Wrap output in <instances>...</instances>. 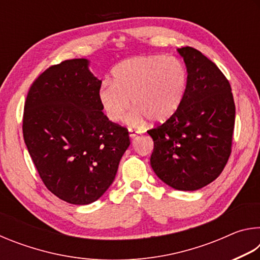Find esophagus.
<instances>
[{"label": "esophagus", "mask_w": 260, "mask_h": 260, "mask_svg": "<svg viewBox=\"0 0 260 260\" xmlns=\"http://www.w3.org/2000/svg\"><path fill=\"white\" fill-rule=\"evenodd\" d=\"M128 132H129V138H131V139H134L135 136L139 134V132H138V131L132 129V128H128Z\"/></svg>", "instance_id": "34e87169"}]
</instances>
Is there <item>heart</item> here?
Segmentation results:
<instances>
[{
    "label": "heart",
    "mask_w": 260,
    "mask_h": 260,
    "mask_svg": "<svg viewBox=\"0 0 260 260\" xmlns=\"http://www.w3.org/2000/svg\"><path fill=\"white\" fill-rule=\"evenodd\" d=\"M188 86V72L183 63L165 55L138 56L122 60L113 68L111 82L99 90V102L105 117L119 122L131 109L134 121L149 118L165 122L181 108Z\"/></svg>",
    "instance_id": "1"
}]
</instances>
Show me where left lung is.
<instances>
[{"instance_id": "8db88e82", "label": "left lung", "mask_w": 260, "mask_h": 260, "mask_svg": "<svg viewBox=\"0 0 260 260\" xmlns=\"http://www.w3.org/2000/svg\"><path fill=\"white\" fill-rule=\"evenodd\" d=\"M188 72L181 108L149 129L150 164L162 182L192 191L217 179L232 151L235 104L230 82L213 61L191 47L178 49Z\"/></svg>"}]
</instances>
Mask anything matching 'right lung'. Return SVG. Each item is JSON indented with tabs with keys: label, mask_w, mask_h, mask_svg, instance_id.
Listing matches in <instances>:
<instances>
[{
	"label": "right lung",
	"mask_w": 260,
	"mask_h": 260,
	"mask_svg": "<svg viewBox=\"0 0 260 260\" xmlns=\"http://www.w3.org/2000/svg\"><path fill=\"white\" fill-rule=\"evenodd\" d=\"M101 85L89 60L69 59L40 74L26 98V147L46 187L71 204H90L108 190L131 143L128 131L103 113Z\"/></svg>",
	"instance_id": "obj_1"
}]
</instances>
